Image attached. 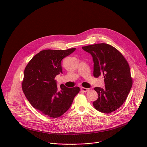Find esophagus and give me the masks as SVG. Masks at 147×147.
I'll return each mask as SVG.
<instances>
[{
  "mask_svg": "<svg viewBox=\"0 0 147 147\" xmlns=\"http://www.w3.org/2000/svg\"><path fill=\"white\" fill-rule=\"evenodd\" d=\"M81 90L83 92H88L90 91V88H84V87H81Z\"/></svg>",
  "mask_w": 147,
  "mask_h": 147,
  "instance_id": "esophagus-1",
  "label": "esophagus"
}]
</instances>
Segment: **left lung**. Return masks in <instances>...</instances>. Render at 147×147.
<instances>
[{
  "label": "left lung",
  "mask_w": 147,
  "mask_h": 147,
  "mask_svg": "<svg viewBox=\"0 0 147 147\" xmlns=\"http://www.w3.org/2000/svg\"><path fill=\"white\" fill-rule=\"evenodd\" d=\"M82 48L92 56L94 76H103L105 83V89L94 88L98 98L93 102L94 107L105 113L115 111L127 99L133 85L127 61L117 49L107 44H96Z\"/></svg>",
  "instance_id": "left-lung-1"
}]
</instances>
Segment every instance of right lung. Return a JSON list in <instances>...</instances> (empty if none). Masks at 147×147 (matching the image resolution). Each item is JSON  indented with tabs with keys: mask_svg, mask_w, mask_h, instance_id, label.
Here are the masks:
<instances>
[{
	"mask_svg": "<svg viewBox=\"0 0 147 147\" xmlns=\"http://www.w3.org/2000/svg\"><path fill=\"white\" fill-rule=\"evenodd\" d=\"M75 50L42 51L25 68L22 90L26 97L35 109L50 117L57 118L63 115L80 91L78 87L68 88L63 84L59 89L55 80L62 73L61 60Z\"/></svg>",
	"mask_w": 147,
	"mask_h": 147,
	"instance_id": "add662e5",
	"label": "right lung"
}]
</instances>
